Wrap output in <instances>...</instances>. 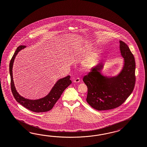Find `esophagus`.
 I'll return each mask as SVG.
<instances>
[{"label": "esophagus", "mask_w": 147, "mask_h": 147, "mask_svg": "<svg viewBox=\"0 0 147 147\" xmlns=\"http://www.w3.org/2000/svg\"><path fill=\"white\" fill-rule=\"evenodd\" d=\"M80 78H76V79H74V82H76V83H79V82H80Z\"/></svg>", "instance_id": "esophagus-1"}]
</instances>
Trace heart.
Here are the masks:
<instances>
[{
	"label": "heart",
	"instance_id": "heart-1",
	"mask_svg": "<svg viewBox=\"0 0 147 147\" xmlns=\"http://www.w3.org/2000/svg\"><path fill=\"white\" fill-rule=\"evenodd\" d=\"M80 51V49H76L75 51V53L76 54H78V53ZM94 61V58L93 57H89V58H87L85 60L84 62V66L85 67H89L90 66L93 62Z\"/></svg>",
	"mask_w": 147,
	"mask_h": 147
}]
</instances>
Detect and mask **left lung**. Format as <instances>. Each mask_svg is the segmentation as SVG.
Listing matches in <instances>:
<instances>
[{
	"mask_svg": "<svg viewBox=\"0 0 147 147\" xmlns=\"http://www.w3.org/2000/svg\"><path fill=\"white\" fill-rule=\"evenodd\" d=\"M121 53L124 66L118 76L108 78L101 74L103 65L98 63L83 81L88 88L86 101L98 111L109 110L120 106L133 91L136 78L135 61L129 47L120 41Z\"/></svg>",
	"mask_w": 147,
	"mask_h": 147,
	"instance_id": "left-lung-1",
	"label": "left lung"
}]
</instances>
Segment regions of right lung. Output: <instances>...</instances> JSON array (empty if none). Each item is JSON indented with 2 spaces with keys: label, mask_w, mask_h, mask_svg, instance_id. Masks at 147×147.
Masks as SVG:
<instances>
[{
  "label": "right lung",
  "mask_w": 147,
  "mask_h": 147,
  "mask_svg": "<svg viewBox=\"0 0 147 147\" xmlns=\"http://www.w3.org/2000/svg\"><path fill=\"white\" fill-rule=\"evenodd\" d=\"M25 47V46L22 45L18 47L10 61L9 68L11 76V88L12 93L13 94L14 98L18 103L31 111L36 113H42L49 111L52 109L59 98H60L63 92L68 86L71 84V81L70 80L71 77L68 76L58 80L49 94L44 98L38 100H32L21 96L17 92L14 86L12 76V68L16 56L20 50Z\"/></svg>",
  "instance_id": "right-lung-1"
}]
</instances>
